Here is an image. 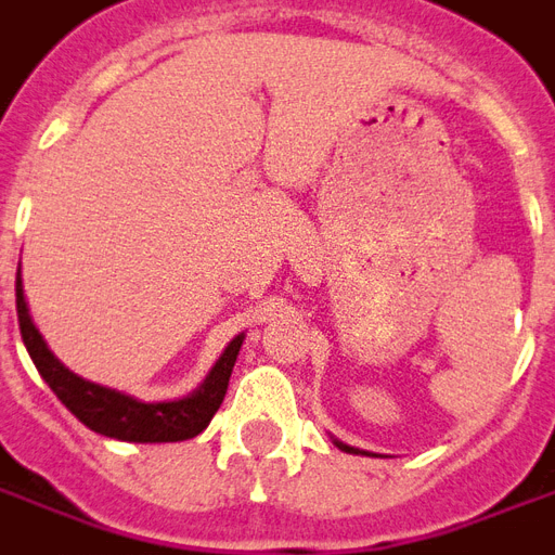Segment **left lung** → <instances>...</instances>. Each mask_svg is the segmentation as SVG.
I'll return each mask as SVG.
<instances>
[{
    "mask_svg": "<svg viewBox=\"0 0 555 555\" xmlns=\"http://www.w3.org/2000/svg\"><path fill=\"white\" fill-rule=\"evenodd\" d=\"M338 446V449H341V452H347V454H367V452H359V449H353V446H347V442H341V440H333Z\"/></svg>",
    "mask_w": 555,
    "mask_h": 555,
    "instance_id": "8db88e82",
    "label": "left lung"
}]
</instances>
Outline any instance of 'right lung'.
I'll list each match as a JSON object with an SVG mask.
<instances>
[{
	"instance_id": "obj_1",
	"label": "right lung",
	"mask_w": 555,
	"mask_h": 555,
	"mask_svg": "<svg viewBox=\"0 0 555 555\" xmlns=\"http://www.w3.org/2000/svg\"><path fill=\"white\" fill-rule=\"evenodd\" d=\"M16 315H20L25 350L31 356V362L37 364L42 379L49 382V388L57 393L60 402L86 428L127 442H179L205 431L210 416L217 414V408L225 399L231 371H234L240 347L246 338L237 336L225 347V353L219 356L217 364L210 367L205 382L193 393L182 399H170V402H141V399L127 397L121 390L80 379L77 373L60 364V359L51 353L46 338L40 336V330L34 326L31 315H28L20 269H16Z\"/></svg>"
}]
</instances>
